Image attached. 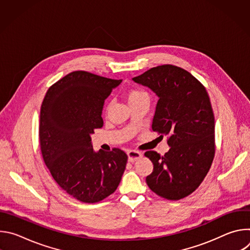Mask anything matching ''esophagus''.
<instances>
[{
	"instance_id": "1",
	"label": "esophagus",
	"mask_w": 250,
	"mask_h": 250,
	"mask_svg": "<svg viewBox=\"0 0 250 250\" xmlns=\"http://www.w3.org/2000/svg\"><path fill=\"white\" fill-rule=\"evenodd\" d=\"M127 156H128V161L129 162H134V161L140 159L142 154H141V152L136 151V150H128L127 151Z\"/></svg>"
}]
</instances>
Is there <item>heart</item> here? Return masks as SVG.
Returning a JSON list of instances; mask_svg holds the SVG:
<instances>
[{
	"mask_svg": "<svg viewBox=\"0 0 250 250\" xmlns=\"http://www.w3.org/2000/svg\"><path fill=\"white\" fill-rule=\"evenodd\" d=\"M142 99H148V95L146 92L140 89H131L127 93V100L128 103H133Z\"/></svg>",
	"mask_w": 250,
	"mask_h": 250,
	"instance_id": "obj_1",
	"label": "heart"
}]
</instances>
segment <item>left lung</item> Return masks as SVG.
Returning <instances> with one entry per match:
<instances>
[{
    "instance_id": "1",
    "label": "left lung",
    "mask_w": 250,
    "mask_h": 250,
    "mask_svg": "<svg viewBox=\"0 0 250 250\" xmlns=\"http://www.w3.org/2000/svg\"><path fill=\"white\" fill-rule=\"evenodd\" d=\"M132 80L158 96L152 130L160 138L167 136L170 146L163 156L145 153L153 163L146 183L164 199H183L200 186L215 157V117L208 92L188 71L170 64Z\"/></svg>"
}]
</instances>
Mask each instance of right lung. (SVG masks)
I'll return each mask as SVG.
<instances>
[{"mask_svg": "<svg viewBox=\"0 0 250 250\" xmlns=\"http://www.w3.org/2000/svg\"><path fill=\"white\" fill-rule=\"evenodd\" d=\"M122 80L74 71L54 83L41 108V150L55 182L83 203H97L113 194L127 162L125 151L95 152L94 129L103 126L104 100Z\"/></svg>", "mask_w": 250, "mask_h": 250, "instance_id": "obj_1", "label": "right lung"}]
</instances>
